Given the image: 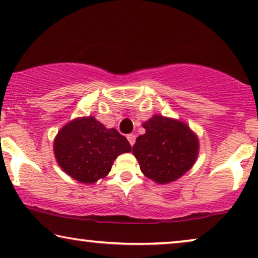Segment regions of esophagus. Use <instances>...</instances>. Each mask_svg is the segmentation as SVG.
Masks as SVG:
<instances>
[{
  "mask_svg": "<svg viewBox=\"0 0 258 258\" xmlns=\"http://www.w3.org/2000/svg\"><path fill=\"white\" fill-rule=\"evenodd\" d=\"M126 138H128V141H129L130 145H132V146L135 144V142H136V136H135V135H133V134L128 135V136H126Z\"/></svg>",
  "mask_w": 258,
  "mask_h": 258,
  "instance_id": "34e87169",
  "label": "esophagus"
}]
</instances>
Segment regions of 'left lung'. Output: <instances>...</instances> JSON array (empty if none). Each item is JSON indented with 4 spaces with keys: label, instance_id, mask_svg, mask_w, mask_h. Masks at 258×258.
Returning a JSON list of instances; mask_svg holds the SVG:
<instances>
[{
    "label": "left lung",
    "instance_id": "8db88e82",
    "mask_svg": "<svg viewBox=\"0 0 258 258\" xmlns=\"http://www.w3.org/2000/svg\"><path fill=\"white\" fill-rule=\"evenodd\" d=\"M143 126L146 133L136 140L133 153L145 176L157 183H168L191 168L198 141L187 124L154 115Z\"/></svg>",
    "mask_w": 258,
    "mask_h": 258
}]
</instances>
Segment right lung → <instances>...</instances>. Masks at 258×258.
<instances>
[{"mask_svg": "<svg viewBox=\"0 0 258 258\" xmlns=\"http://www.w3.org/2000/svg\"><path fill=\"white\" fill-rule=\"evenodd\" d=\"M132 145L115 129H106L92 116L76 118L58 132L54 142L57 164L82 183H94L110 172L113 161Z\"/></svg>", "mask_w": 258, "mask_h": 258, "instance_id": "obj_1", "label": "right lung"}]
</instances>
